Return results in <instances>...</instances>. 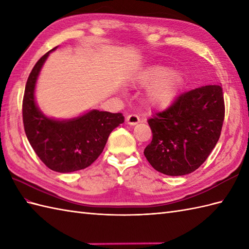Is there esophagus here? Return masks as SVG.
I'll return each mask as SVG.
<instances>
[{"label": "esophagus", "mask_w": 249, "mask_h": 249, "mask_svg": "<svg viewBox=\"0 0 249 249\" xmlns=\"http://www.w3.org/2000/svg\"><path fill=\"white\" fill-rule=\"evenodd\" d=\"M126 122L129 125H136L140 122V118L137 114H129L126 117Z\"/></svg>", "instance_id": "obj_1"}]
</instances>
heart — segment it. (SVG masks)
<instances>
[{
	"instance_id": "b5f03b06",
	"label": "heart",
	"mask_w": 249,
	"mask_h": 249,
	"mask_svg": "<svg viewBox=\"0 0 249 249\" xmlns=\"http://www.w3.org/2000/svg\"><path fill=\"white\" fill-rule=\"evenodd\" d=\"M139 85L153 84L147 90V101L152 106L165 107L175 100L180 90L183 77L178 71L170 72V69L161 65L151 66L137 75Z\"/></svg>"
}]
</instances>
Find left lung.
Instances as JSON below:
<instances>
[{"label": "left lung", "mask_w": 249, "mask_h": 249, "mask_svg": "<svg viewBox=\"0 0 249 249\" xmlns=\"http://www.w3.org/2000/svg\"><path fill=\"white\" fill-rule=\"evenodd\" d=\"M224 118V94L219 85L183 92L169 108L147 120L153 139L144 156L162 174H190L215 147Z\"/></svg>", "instance_id": "8db88e82"}]
</instances>
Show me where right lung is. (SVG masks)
<instances>
[{"instance_id":"add662e5","label":"right lung","mask_w":249,"mask_h":249,"mask_svg":"<svg viewBox=\"0 0 249 249\" xmlns=\"http://www.w3.org/2000/svg\"><path fill=\"white\" fill-rule=\"evenodd\" d=\"M52 51L37 61L27 78L22 103L23 124L28 141L40 160L52 171L71 173L94 162L110 132L124 122V117L120 112L91 110L68 121L46 118L36 106L34 91L39 72Z\"/></svg>"}]
</instances>
